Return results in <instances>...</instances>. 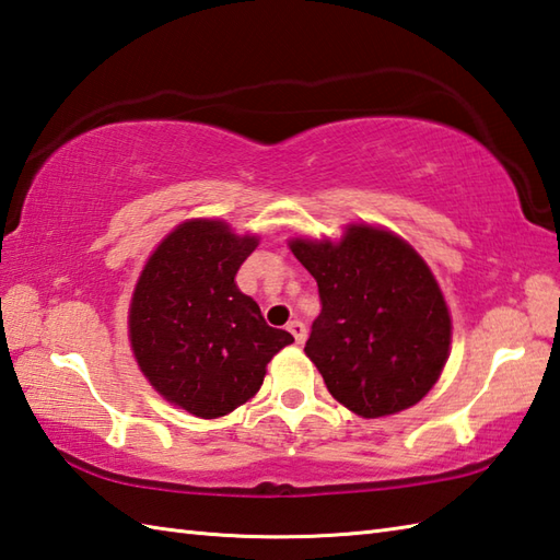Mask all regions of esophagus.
Masks as SVG:
<instances>
[{
  "label": "esophagus",
  "instance_id": "esophagus-1",
  "mask_svg": "<svg viewBox=\"0 0 560 560\" xmlns=\"http://www.w3.org/2000/svg\"><path fill=\"white\" fill-rule=\"evenodd\" d=\"M289 331L293 335L295 343H303L305 337H307V329H305V325L301 323V319H293V323H289Z\"/></svg>",
  "mask_w": 560,
  "mask_h": 560
}]
</instances>
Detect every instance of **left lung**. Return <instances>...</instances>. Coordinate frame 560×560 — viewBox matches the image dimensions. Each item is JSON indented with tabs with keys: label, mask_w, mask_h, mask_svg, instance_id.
<instances>
[{
	"label": "left lung",
	"mask_w": 560,
	"mask_h": 560,
	"mask_svg": "<svg viewBox=\"0 0 560 560\" xmlns=\"http://www.w3.org/2000/svg\"><path fill=\"white\" fill-rule=\"evenodd\" d=\"M319 311L305 353L329 395L363 419L421 401L443 373L452 323L433 271L399 235L351 223L339 243L293 237Z\"/></svg>",
	"instance_id": "8db88e82"
}]
</instances>
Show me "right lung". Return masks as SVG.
<instances>
[{
  "label": "right lung",
  "mask_w": 560,
  "mask_h": 560,
  "mask_svg": "<svg viewBox=\"0 0 560 560\" xmlns=\"http://www.w3.org/2000/svg\"><path fill=\"white\" fill-rule=\"evenodd\" d=\"M229 223L192 219L153 249L129 305V341L153 389L199 419L257 395L267 363L293 337L265 323L235 283L257 247Z\"/></svg>",
  "instance_id": "right-lung-1"
}]
</instances>
